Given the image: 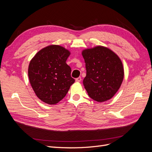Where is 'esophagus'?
Listing matches in <instances>:
<instances>
[{
	"label": "esophagus",
	"instance_id": "34e87169",
	"mask_svg": "<svg viewBox=\"0 0 152 152\" xmlns=\"http://www.w3.org/2000/svg\"><path fill=\"white\" fill-rule=\"evenodd\" d=\"M75 80H76V82H80L81 80H82V78L80 77H78V78H77V79H75Z\"/></svg>",
	"mask_w": 152,
	"mask_h": 152
}]
</instances>
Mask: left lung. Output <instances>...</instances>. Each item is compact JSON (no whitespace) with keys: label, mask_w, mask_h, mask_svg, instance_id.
I'll use <instances>...</instances> for the list:
<instances>
[{"label":"left lung","mask_w":152,"mask_h":152,"mask_svg":"<svg viewBox=\"0 0 152 152\" xmlns=\"http://www.w3.org/2000/svg\"><path fill=\"white\" fill-rule=\"evenodd\" d=\"M86 68L83 84L89 97L98 102L111 99L124 79L122 61L116 54L102 46L82 51Z\"/></svg>","instance_id":"8db88e82"}]
</instances>
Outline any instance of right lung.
Returning a JSON list of instances; mask_svg holds the SVG:
<instances>
[{"instance_id":"add662e5","label":"right lung","mask_w":152,"mask_h":152,"mask_svg":"<svg viewBox=\"0 0 152 152\" xmlns=\"http://www.w3.org/2000/svg\"><path fill=\"white\" fill-rule=\"evenodd\" d=\"M70 52L57 45H49L30 61L28 77L37 96L45 103L54 104L65 97L75 82L66 61Z\"/></svg>"}]
</instances>
